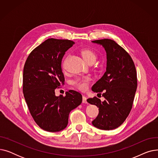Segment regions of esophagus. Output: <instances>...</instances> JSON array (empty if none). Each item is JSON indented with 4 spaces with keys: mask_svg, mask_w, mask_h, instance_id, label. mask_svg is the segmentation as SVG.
Wrapping results in <instances>:
<instances>
[{
    "mask_svg": "<svg viewBox=\"0 0 158 158\" xmlns=\"http://www.w3.org/2000/svg\"><path fill=\"white\" fill-rule=\"evenodd\" d=\"M86 97L85 96H82V103H85L86 104L87 101H86Z\"/></svg>",
    "mask_w": 158,
    "mask_h": 158,
    "instance_id": "esophagus-1",
    "label": "esophagus"
}]
</instances>
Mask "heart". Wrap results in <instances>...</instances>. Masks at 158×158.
Wrapping results in <instances>:
<instances>
[{
	"label": "heart",
	"instance_id": "obj_1",
	"mask_svg": "<svg viewBox=\"0 0 158 158\" xmlns=\"http://www.w3.org/2000/svg\"><path fill=\"white\" fill-rule=\"evenodd\" d=\"M81 54L82 57H83L85 60L88 63L90 61L96 60L97 55L95 52L91 49L82 50L81 52ZM90 81L91 78L88 76L77 77L76 79H75L74 80H72L71 81V84L72 86L77 88V89L81 91H85L87 89V88H88Z\"/></svg>",
	"mask_w": 158,
	"mask_h": 158
}]
</instances>
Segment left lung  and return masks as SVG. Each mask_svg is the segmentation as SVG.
<instances>
[{
  "label": "left lung",
  "mask_w": 158,
  "mask_h": 158,
  "mask_svg": "<svg viewBox=\"0 0 158 158\" xmlns=\"http://www.w3.org/2000/svg\"><path fill=\"white\" fill-rule=\"evenodd\" d=\"M102 45L106 52V71L92 88L94 92H102V102L94 97L87 102L99 107L93 126L99 129L112 130L126 120L131 110L137 88L135 66L130 55L122 47L110 39L92 41Z\"/></svg>",
  "instance_id": "left-lung-1"
}]
</instances>
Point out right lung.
<instances>
[{"mask_svg": "<svg viewBox=\"0 0 158 158\" xmlns=\"http://www.w3.org/2000/svg\"><path fill=\"white\" fill-rule=\"evenodd\" d=\"M75 43L49 38L29 55L23 72V93L31 114L42 129L58 132L68 125L70 112L79 106L82 95L74 90L56 96L55 89L64 84L63 57Z\"/></svg>", "mask_w": 158, "mask_h": 158, "instance_id": "1", "label": "right lung"}]
</instances>
